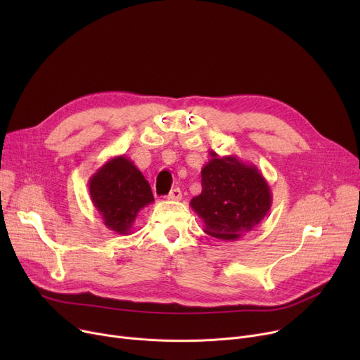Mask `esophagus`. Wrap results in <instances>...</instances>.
Returning <instances> with one entry per match:
<instances>
[{
    "mask_svg": "<svg viewBox=\"0 0 360 360\" xmlns=\"http://www.w3.org/2000/svg\"><path fill=\"white\" fill-rule=\"evenodd\" d=\"M182 198V193L179 188H174V190H170L169 195H167V200H174V201H179Z\"/></svg>",
    "mask_w": 360,
    "mask_h": 360,
    "instance_id": "1",
    "label": "esophagus"
}]
</instances>
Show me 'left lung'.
Wrapping results in <instances>:
<instances>
[{"label": "left lung", "instance_id": "8db88e82", "mask_svg": "<svg viewBox=\"0 0 360 360\" xmlns=\"http://www.w3.org/2000/svg\"><path fill=\"white\" fill-rule=\"evenodd\" d=\"M201 169L202 191L190 202L204 221V232L221 240H236L251 232L271 209L270 185L258 167L236 156H219Z\"/></svg>", "mask_w": 360, "mask_h": 360}]
</instances>
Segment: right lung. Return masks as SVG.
Returning a JSON list of instances; mask_svg holds the SVG:
<instances>
[{
    "mask_svg": "<svg viewBox=\"0 0 360 360\" xmlns=\"http://www.w3.org/2000/svg\"><path fill=\"white\" fill-rule=\"evenodd\" d=\"M89 193L106 228L118 235H129L139 212L155 201L150 184L124 155L110 158L90 176Z\"/></svg>",
    "mask_w": 360,
    "mask_h": 360,
    "instance_id": "1",
    "label": "right lung"
}]
</instances>
